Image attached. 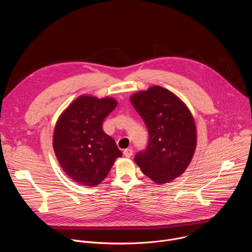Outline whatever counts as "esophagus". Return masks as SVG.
<instances>
[{
	"instance_id": "obj_1",
	"label": "esophagus",
	"mask_w": 252,
	"mask_h": 252,
	"mask_svg": "<svg viewBox=\"0 0 252 252\" xmlns=\"http://www.w3.org/2000/svg\"><path fill=\"white\" fill-rule=\"evenodd\" d=\"M132 153H133L132 149H126V150L124 151V156L126 158H130L132 156Z\"/></svg>"
}]
</instances>
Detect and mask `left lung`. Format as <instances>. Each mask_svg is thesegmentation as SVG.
Masks as SVG:
<instances>
[{
	"label": "left lung",
	"instance_id": "1",
	"mask_svg": "<svg viewBox=\"0 0 252 252\" xmlns=\"http://www.w3.org/2000/svg\"><path fill=\"white\" fill-rule=\"evenodd\" d=\"M130 102L149 130L148 147L134 161L155 183H170L185 172L195 151L192 115L181 98L159 86L135 93Z\"/></svg>",
	"mask_w": 252,
	"mask_h": 252
}]
</instances>
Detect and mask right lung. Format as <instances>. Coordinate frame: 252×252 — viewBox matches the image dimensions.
Wrapping results in <instances>:
<instances>
[{"label":"right lung","mask_w":252,"mask_h":252,"mask_svg":"<svg viewBox=\"0 0 252 252\" xmlns=\"http://www.w3.org/2000/svg\"><path fill=\"white\" fill-rule=\"evenodd\" d=\"M118 102L113 97L81 95L59 118L53 136L56 157L74 182L86 187L100 184L122 157L102 123Z\"/></svg>","instance_id":"add662e5"}]
</instances>
